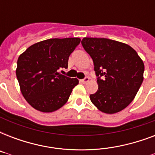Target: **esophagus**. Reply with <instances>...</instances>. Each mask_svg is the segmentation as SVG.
Returning <instances> with one entry per match:
<instances>
[{
    "mask_svg": "<svg viewBox=\"0 0 155 155\" xmlns=\"http://www.w3.org/2000/svg\"><path fill=\"white\" fill-rule=\"evenodd\" d=\"M89 78L88 77H85L84 79V80H80V81H81V82L83 83V84H86V83H87L88 82V81H89Z\"/></svg>",
    "mask_w": 155,
    "mask_h": 155,
    "instance_id": "1",
    "label": "esophagus"
}]
</instances>
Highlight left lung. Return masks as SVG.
<instances>
[{"label": "left lung", "mask_w": 155, "mask_h": 155, "mask_svg": "<svg viewBox=\"0 0 155 155\" xmlns=\"http://www.w3.org/2000/svg\"><path fill=\"white\" fill-rule=\"evenodd\" d=\"M81 43L92 57L98 76V90L90 95L92 103L107 114L123 110L134 101L142 85L143 61L130 46L115 40L84 38Z\"/></svg>", "instance_id": "obj_1"}]
</instances>
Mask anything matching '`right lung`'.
Segmentation results:
<instances>
[{"label":"right lung","mask_w":155,"mask_h":155,"mask_svg":"<svg viewBox=\"0 0 155 155\" xmlns=\"http://www.w3.org/2000/svg\"><path fill=\"white\" fill-rule=\"evenodd\" d=\"M80 42L79 38H50L18 57L16 75L21 92L33 108L52 113L67 103L79 80L61 75L58 69L68 68L69 56Z\"/></svg>","instance_id":"obj_1"}]
</instances>
